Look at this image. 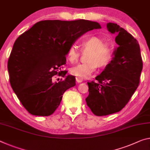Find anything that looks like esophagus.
Instances as JSON below:
<instances>
[{"mask_svg":"<svg viewBox=\"0 0 150 150\" xmlns=\"http://www.w3.org/2000/svg\"><path fill=\"white\" fill-rule=\"evenodd\" d=\"M76 81L78 83H81L83 81V79H81L79 77H76Z\"/></svg>","mask_w":150,"mask_h":150,"instance_id":"obj_1","label":"esophagus"}]
</instances>
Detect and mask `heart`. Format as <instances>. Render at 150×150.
<instances>
[{
  "mask_svg": "<svg viewBox=\"0 0 150 150\" xmlns=\"http://www.w3.org/2000/svg\"><path fill=\"white\" fill-rule=\"evenodd\" d=\"M82 48L90 50L88 57L89 62L77 64L71 67L70 72L73 75L81 79L89 77L97 65L103 67L110 62L113 54V47L109 42H104V39L97 36H91L85 39L81 42ZM80 53L75 46L71 47L67 52V58L71 62L77 61Z\"/></svg>",
  "mask_w": 150,
  "mask_h": 150,
  "instance_id": "1",
  "label": "heart"
}]
</instances>
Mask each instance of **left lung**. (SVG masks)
<instances>
[{
    "instance_id": "1",
    "label": "left lung",
    "mask_w": 150,
    "mask_h": 150,
    "mask_svg": "<svg viewBox=\"0 0 150 150\" xmlns=\"http://www.w3.org/2000/svg\"><path fill=\"white\" fill-rule=\"evenodd\" d=\"M107 28L111 34H116L118 47L110 63L96 77L97 81L87 83L89 96L85 99L97 116L117 113L124 108L138 87L143 67L137 40L116 23H108Z\"/></svg>"
}]
</instances>
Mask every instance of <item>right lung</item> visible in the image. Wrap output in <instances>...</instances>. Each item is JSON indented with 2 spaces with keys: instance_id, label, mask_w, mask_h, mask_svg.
Wrapping results in <instances>:
<instances>
[{
  "instance_id": "obj_1",
  "label": "right lung",
  "mask_w": 150,
  "mask_h": 150,
  "mask_svg": "<svg viewBox=\"0 0 150 150\" xmlns=\"http://www.w3.org/2000/svg\"><path fill=\"white\" fill-rule=\"evenodd\" d=\"M87 20L42 21L18 37L8 61L10 83L21 103L30 114L49 116L54 113L67 89L75 85V77L59 73L74 42L89 30L100 28ZM61 69V68H60Z\"/></svg>"
}]
</instances>
